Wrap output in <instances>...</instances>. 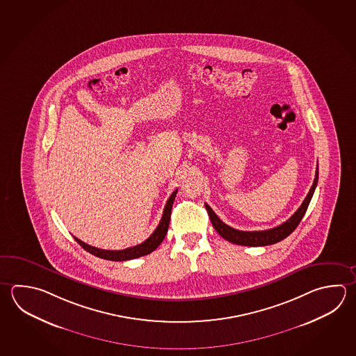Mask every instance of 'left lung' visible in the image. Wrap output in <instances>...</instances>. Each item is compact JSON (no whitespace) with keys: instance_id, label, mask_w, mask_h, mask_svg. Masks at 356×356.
<instances>
[{"instance_id":"1","label":"left lung","mask_w":356,"mask_h":356,"mask_svg":"<svg viewBox=\"0 0 356 356\" xmlns=\"http://www.w3.org/2000/svg\"><path fill=\"white\" fill-rule=\"evenodd\" d=\"M318 181V166L316 168L315 180L312 186L309 188V194L306 196V199L303 200L301 207L297 209L295 214L289 218V220L275 227V228L267 229V230H259V232H243V230H236L234 228H230L225 222H222L218 215L215 214L213 209L209 207L208 204H205V208L208 210L209 218L210 222L213 224L215 230L222 235V238L228 242L238 245H247V247H264V245H270L275 243L281 242L284 238H287L300 224L303 218V215L306 213V210L309 208V202L312 199V195L315 193L316 186Z\"/></svg>"}]
</instances>
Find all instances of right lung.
<instances>
[{"label": "right lung", "instance_id": "1", "mask_svg": "<svg viewBox=\"0 0 356 356\" xmlns=\"http://www.w3.org/2000/svg\"><path fill=\"white\" fill-rule=\"evenodd\" d=\"M177 194V190H175L171 196L168 197V202L163 209V214H162L160 224L157 225V228L154 229V233L148 236L145 242L134 245L131 248L122 249V250H106V249L95 248L89 244L81 242V239L75 238L76 243L81 245V248L86 249L90 254L99 257L102 259H107V261H114V262H123V261H129L134 258H140L143 255H147L154 252L157 248L162 241L165 239V235L168 234V224H170V218H171V209L174 204L175 197Z\"/></svg>", "mask_w": 356, "mask_h": 356}]
</instances>
